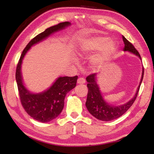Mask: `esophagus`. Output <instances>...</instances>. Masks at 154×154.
I'll use <instances>...</instances> for the list:
<instances>
[{
    "label": "esophagus",
    "instance_id": "esophagus-1",
    "mask_svg": "<svg viewBox=\"0 0 154 154\" xmlns=\"http://www.w3.org/2000/svg\"><path fill=\"white\" fill-rule=\"evenodd\" d=\"M85 83V80L84 78L81 77V78H79V79H78V80H77L78 84H84Z\"/></svg>",
    "mask_w": 154,
    "mask_h": 154
}]
</instances>
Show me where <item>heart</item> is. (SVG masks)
<instances>
[{
  "label": "heart",
  "instance_id": "1",
  "mask_svg": "<svg viewBox=\"0 0 154 154\" xmlns=\"http://www.w3.org/2000/svg\"><path fill=\"white\" fill-rule=\"evenodd\" d=\"M116 43L105 36H96L88 41L83 46V54H89L98 50L90 59V64L94 68H99L105 63L116 50Z\"/></svg>",
  "mask_w": 154,
  "mask_h": 154
}]
</instances>
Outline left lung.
Instances as JSON below:
<instances>
[{
  "mask_svg": "<svg viewBox=\"0 0 154 154\" xmlns=\"http://www.w3.org/2000/svg\"><path fill=\"white\" fill-rule=\"evenodd\" d=\"M122 38H123L124 43L123 51H128L130 53L134 54L141 60L139 53L132 45V44L130 43L124 36H122ZM143 75H144V69L143 67L141 78H140L139 85L137 88L134 96L127 103L118 106L113 105L112 104L106 102L105 98H103L97 82V74L94 73L89 75L86 78L88 93L86 103H85V106H86L88 111L96 119L105 122L111 121L113 119L119 118L128 110L134 102V100H136L140 85L142 83Z\"/></svg>",
  "mask_w": 154,
  "mask_h": 154,
  "instance_id": "1",
  "label": "left lung"
}]
</instances>
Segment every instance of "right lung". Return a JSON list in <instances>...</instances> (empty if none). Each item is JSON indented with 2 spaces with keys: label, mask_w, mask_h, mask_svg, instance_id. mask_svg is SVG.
<instances>
[{
  "label": "right lung",
  "mask_w": 154,
  "mask_h": 154,
  "mask_svg": "<svg viewBox=\"0 0 154 154\" xmlns=\"http://www.w3.org/2000/svg\"><path fill=\"white\" fill-rule=\"evenodd\" d=\"M71 25L69 22H62L47 28L43 32L38 34L23 50L17 66L15 79L23 107L33 119L43 123L53 120L60 114L64 108L65 96L76 86L78 77H59L47 90L41 92L34 93L25 86L23 82L21 70L22 61L31 47L46 39L52 34L64 30Z\"/></svg>",
  "instance_id": "1"
}]
</instances>
